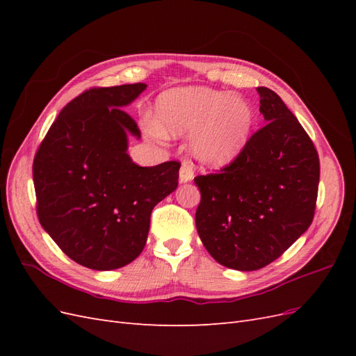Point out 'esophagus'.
I'll use <instances>...</instances> for the list:
<instances>
[{
    "mask_svg": "<svg viewBox=\"0 0 356 356\" xmlns=\"http://www.w3.org/2000/svg\"><path fill=\"white\" fill-rule=\"evenodd\" d=\"M193 177H195V172H193L191 161L184 160L181 165V169H179V181L187 182V181H191Z\"/></svg>",
    "mask_w": 356,
    "mask_h": 356,
    "instance_id": "1",
    "label": "esophagus"
}]
</instances>
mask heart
Listing matches in <instances>:
<instances>
[{
    "label": "heart",
    "mask_w": 356,
    "mask_h": 356,
    "mask_svg": "<svg viewBox=\"0 0 356 356\" xmlns=\"http://www.w3.org/2000/svg\"><path fill=\"white\" fill-rule=\"evenodd\" d=\"M157 123L149 131L166 136L193 134L191 153L202 165L221 168L238 156L252 127L245 101L208 89H172L156 102Z\"/></svg>",
    "instance_id": "b5f03b06"
}]
</instances>
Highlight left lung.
Instances as JSON below:
<instances>
[{
	"label": "left lung",
	"instance_id": "left-lung-1",
	"mask_svg": "<svg viewBox=\"0 0 356 356\" xmlns=\"http://www.w3.org/2000/svg\"><path fill=\"white\" fill-rule=\"evenodd\" d=\"M260 93L266 124L218 172L199 175L196 227L208 252L234 270L263 268L314 221L319 156L279 95Z\"/></svg>",
	"mask_w": 356,
	"mask_h": 356
}]
</instances>
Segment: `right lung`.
I'll return each instance as SVG.
<instances>
[{
  "instance_id": "1",
  "label": "right lung",
  "mask_w": 356,
  "mask_h": 356,
  "mask_svg": "<svg viewBox=\"0 0 356 356\" xmlns=\"http://www.w3.org/2000/svg\"><path fill=\"white\" fill-rule=\"evenodd\" d=\"M147 84L84 90L63 106L32 165L37 215L72 261L120 268L143 252L156 204L178 187L179 161L135 165L127 135L141 136L123 106Z\"/></svg>"
}]
</instances>
